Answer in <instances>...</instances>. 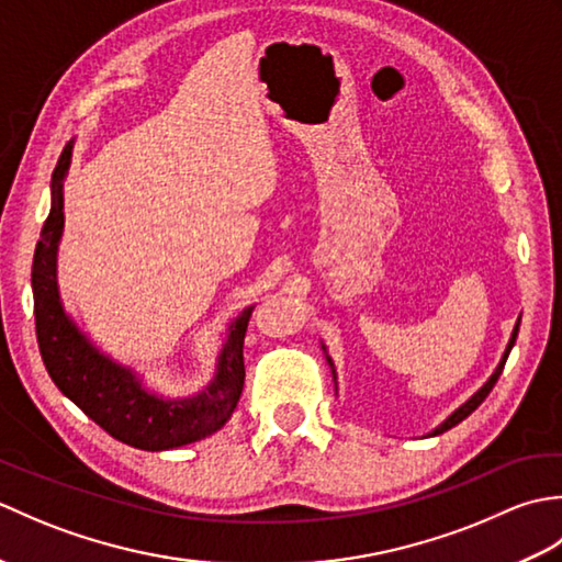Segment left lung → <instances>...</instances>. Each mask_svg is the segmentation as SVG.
<instances>
[{"mask_svg":"<svg viewBox=\"0 0 562 562\" xmlns=\"http://www.w3.org/2000/svg\"><path fill=\"white\" fill-rule=\"evenodd\" d=\"M519 324H521V318L517 321V326H515V330H512V338H509V345H507V350H505V355H503V362H499L497 364V369H495V374L491 376V379H487L485 381V386L481 389V391H475L473 393V396L469 398V401H465L463 405H461V408L459 411H453L449 417H447V420L445 423H441L437 429H432V432H429V435H432V437H437V435H441V432H447V429H451L453 425H459L461 420H465V417H469L475 408H479V405L487 398V393H491L493 391V386L497 384V379H499V374H503V369H505V362H507V357H509V352H512V345H515L517 342V333H519ZM326 360H328V364H330V372H333V379H336V367H333V360H330V357L326 355Z\"/></svg>","mask_w":562,"mask_h":562,"instance_id":"left-lung-1","label":"left lung"}]
</instances>
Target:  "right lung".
Returning a JSON list of instances; mask_svg holds the SVG:
<instances>
[{
  "mask_svg": "<svg viewBox=\"0 0 562 562\" xmlns=\"http://www.w3.org/2000/svg\"><path fill=\"white\" fill-rule=\"evenodd\" d=\"M69 157L71 145L59 154L53 171V207L35 246L31 272L35 336L47 374L93 423L135 449L164 451L217 432L241 398L246 379L244 338L254 308H246L232 324L217 376L195 398L164 401L154 396L130 369L101 355L65 316L55 282L57 241L65 224L63 178L69 169Z\"/></svg>",
  "mask_w": 562,
  "mask_h": 562,
  "instance_id": "add662e5",
  "label": "right lung"
}]
</instances>
